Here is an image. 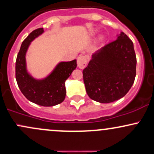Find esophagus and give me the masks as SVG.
Wrapping results in <instances>:
<instances>
[{
  "instance_id": "1",
  "label": "esophagus",
  "mask_w": 154,
  "mask_h": 154,
  "mask_svg": "<svg viewBox=\"0 0 154 154\" xmlns=\"http://www.w3.org/2000/svg\"><path fill=\"white\" fill-rule=\"evenodd\" d=\"M88 63V60L85 56H79L77 58V66L80 69H84L85 67L86 64Z\"/></svg>"
}]
</instances>
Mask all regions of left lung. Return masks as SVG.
<instances>
[{
  "label": "left lung",
  "instance_id": "1",
  "mask_svg": "<svg viewBox=\"0 0 154 154\" xmlns=\"http://www.w3.org/2000/svg\"><path fill=\"white\" fill-rule=\"evenodd\" d=\"M136 64L133 42L121 33L94 54L82 71L88 95L100 103H110L124 97L134 82Z\"/></svg>",
  "mask_w": 154,
  "mask_h": 154
}]
</instances>
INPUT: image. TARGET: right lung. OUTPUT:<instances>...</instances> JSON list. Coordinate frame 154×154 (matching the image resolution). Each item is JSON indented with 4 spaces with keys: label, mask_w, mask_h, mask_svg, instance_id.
Returning a JSON list of instances; mask_svg holds the SVG:
<instances>
[{
    "label": "right lung",
    "mask_w": 154,
    "mask_h": 154,
    "mask_svg": "<svg viewBox=\"0 0 154 154\" xmlns=\"http://www.w3.org/2000/svg\"><path fill=\"white\" fill-rule=\"evenodd\" d=\"M43 32V28L33 30L23 42L17 57L15 76L19 88L28 100L44 107H51L65 99V81L77 67V60L61 62L44 80H37L30 76L26 70L25 53L30 42Z\"/></svg>",
    "instance_id": "1"
}]
</instances>
